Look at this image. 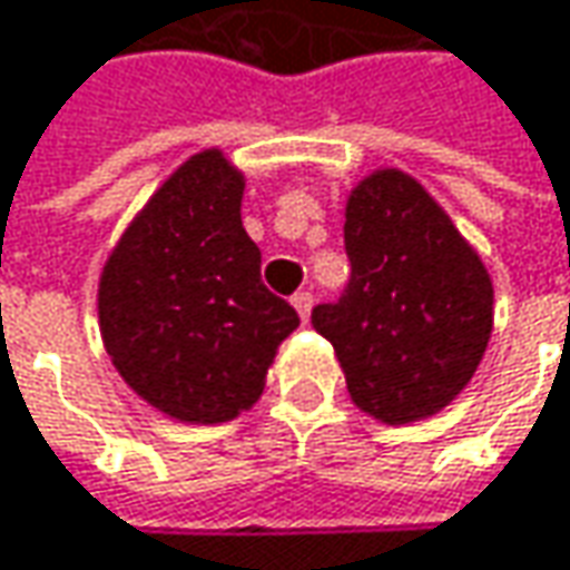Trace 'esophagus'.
Returning <instances> with one entry per match:
<instances>
[{
  "mask_svg": "<svg viewBox=\"0 0 570 570\" xmlns=\"http://www.w3.org/2000/svg\"><path fill=\"white\" fill-rule=\"evenodd\" d=\"M292 305L298 311V317L307 321V317H311V307H314V295H311V292H298V295L292 298Z\"/></svg>",
  "mask_w": 570,
  "mask_h": 570,
  "instance_id": "34e87169",
  "label": "esophagus"
}]
</instances>
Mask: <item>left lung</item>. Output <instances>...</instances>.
<instances>
[{
	"mask_svg": "<svg viewBox=\"0 0 570 570\" xmlns=\"http://www.w3.org/2000/svg\"><path fill=\"white\" fill-rule=\"evenodd\" d=\"M344 243L353 275L341 305L311 311L331 341L353 405L412 425L473 380L493 331V278L468 236L402 168L350 187Z\"/></svg>",
	"mask_w": 570,
	"mask_h": 570,
	"instance_id": "left-lung-1",
	"label": "left lung"
}]
</instances>
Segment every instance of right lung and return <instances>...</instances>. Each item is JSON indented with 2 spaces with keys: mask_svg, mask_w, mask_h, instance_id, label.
<instances>
[{
  "mask_svg": "<svg viewBox=\"0 0 570 570\" xmlns=\"http://www.w3.org/2000/svg\"><path fill=\"white\" fill-rule=\"evenodd\" d=\"M246 175L220 145L194 151L129 220L97 282L116 373L155 412L224 425L263 399L268 366L298 327L259 278L243 226Z\"/></svg>",
  "mask_w": 570,
  "mask_h": 570,
  "instance_id": "obj_1",
  "label": "right lung"
}]
</instances>
